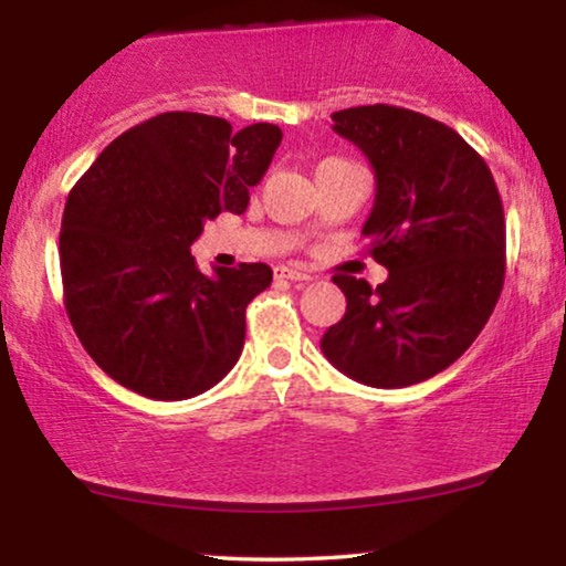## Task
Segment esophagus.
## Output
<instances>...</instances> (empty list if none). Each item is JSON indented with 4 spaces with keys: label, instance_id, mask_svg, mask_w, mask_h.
I'll use <instances>...</instances> for the list:
<instances>
[{
    "label": "esophagus",
    "instance_id": "1",
    "mask_svg": "<svg viewBox=\"0 0 566 566\" xmlns=\"http://www.w3.org/2000/svg\"><path fill=\"white\" fill-rule=\"evenodd\" d=\"M274 276H276V279H290V282H311L308 271L292 269V265H276Z\"/></svg>",
    "mask_w": 566,
    "mask_h": 566
}]
</instances>
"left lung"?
Here are the masks:
<instances>
[{
  "instance_id": "1",
  "label": "left lung",
  "mask_w": 566,
  "mask_h": 566,
  "mask_svg": "<svg viewBox=\"0 0 566 566\" xmlns=\"http://www.w3.org/2000/svg\"><path fill=\"white\" fill-rule=\"evenodd\" d=\"M333 122L375 170L361 233L388 279L375 290L365 279H333L348 305L322 350L365 386H415L460 359L495 311L503 201L486 161L431 116L375 103L335 112Z\"/></svg>"
}]
</instances>
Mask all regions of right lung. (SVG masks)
Segmentation results:
<instances>
[{"mask_svg":"<svg viewBox=\"0 0 566 566\" xmlns=\"http://www.w3.org/2000/svg\"><path fill=\"white\" fill-rule=\"evenodd\" d=\"M282 129L167 112L108 143L76 180L61 226L71 327L95 365L159 401L205 394L237 365L265 263L207 276L191 244L220 212L242 216Z\"/></svg>","mask_w":566,"mask_h":566,"instance_id":"1","label":"right lung"}]
</instances>
